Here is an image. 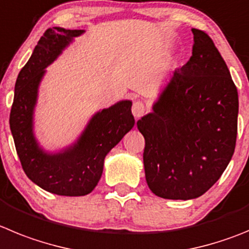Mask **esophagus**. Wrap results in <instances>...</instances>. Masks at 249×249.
Here are the masks:
<instances>
[{
  "instance_id": "obj_1",
  "label": "esophagus",
  "mask_w": 249,
  "mask_h": 249,
  "mask_svg": "<svg viewBox=\"0 0 249 249\" xmlns=\"http://www.w3.org/2000/svg\"><path fill=\"white\" fill-rule=\"evenodd\" d=\"M145 111H147V107H145V105L142 101H136L133 104V106H132V113H133V116L136 118L142 117L145 113Z\"/></svg>"
}]
</instances>
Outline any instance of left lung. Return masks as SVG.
Segmentation results:
<instances>
[{
	"mask_svg": "<svg viewBox=\"0 0 249 249\" xmlns=\"http://www.w3.org/2000/svg\"><path fill=\"white\" fill-rule=\"evenodd\" d=\"M193 55L137 127L145 140V180L159 197L196 199L220 179L237 137L238 93L213 39L191 29Z\"/></svg>",
	"mask_w": 249,
	"mask_h": 249,
	"instance_id": "8db88e82",
	"label": "left lung"
}]
</instances>
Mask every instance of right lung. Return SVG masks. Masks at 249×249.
I'll return each instance as SVG.
<instances>
[{
  "label": "right lung",
  "mask_w": 249,
  "mask_h": 249,
  "mask_svg": "<svg viewBox=\"0 0 249 249\" xmlns=\"http://www.w3.org/2000/svg\"><path fill=\"white\" fill-rule=\"evenodd\" d=\"M84 29L53 27L45 31L16 81L10 128L27 177L43 190L84 196L97 185L105 158L134 126L131 100H121L93 113L76 141L58 152L44 149L34 133V112L47 68Z\"/></svg>",
  "instance_id": "right-lung-1"
}]
</instances>
